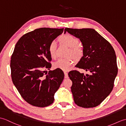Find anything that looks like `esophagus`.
<instances>
[{
	"label": "esophagus",
	"mask_w": 126,
	"mask_h": 126,
	"mask_svg": "<svg viewBox=\"0 0 126 126\" xmlns=\"http://www.w3.org/2000/svg\"><path fill=\"white\" fill-rule=\"evenodd\" d=\"M64 77H65V79H68V77H69L68 73H66V72H65V71L64 72Z\"/></svg>",
	"instance_id": "34e87169"
}]
</instances>
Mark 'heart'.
I'll return each mask as SVG.
<instances>
[{
    "instance_id": "b5f03b06",
    "label": "heart",
    "mask_w": 126,
    "mask_h": 126,
    "mask_svg": "<svg viewBox=\"0 0 126 126\" xmlns=\"http://www.w3.org/2000/svg\"><path fill=\"white\" fill-rule=\"evenodd\" d=\"M61 43L66 45L70 47L68 51V55L71 56L75 60H79L83 55V49L79 44V39L73 34L65 33L61 36L60 38ZM57 44L55 41H53L50 43L48 46V51L51 57L55 58L56 56ZM73 63L70 58H60L53 64L55 68L60 69L63 71H68L70 69Z\"/></svg>"
}]
</instances>
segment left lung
I'll list each match as a JSON object with an SVG mask.
<instances>
[{"label": "left lung", "instance_id": "obj_1", "mask_svg": "<svg viewBox=\"0 0 126 126\" xmlns=\"http://www.w3.org/2000/svg\"><path fill=\"white\" fill-rule=\"evenodd\" d=\"M66 31L79 38L83 47V56L76 67L89 72L85 75L77 70L69 73L74 102L81 107H95L113 90L118 70L115 52L94 29L65 28Z\"/></svg>", "mask_w": 126, "mask_h": 126}]
</instances>
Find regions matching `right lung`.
<instances>
[{"label": "right lung", "mask_w": 126, "mask_h": 126, "mask_svg": "<svg viewBox=\"0 0 126 126\" xmlns=\"http://www.w3.org/2000/svg\"><path fill=\"white\" fill-rule=\"evenodd\" d=\"M64 29L42 28L25 34L18 40L11 58L13 83L31 105L45 107L54 101V95L64 77L63 72L51 67L48 51L51 42Z\"/></svg>", "instance_id": "1"}]
</instances>
